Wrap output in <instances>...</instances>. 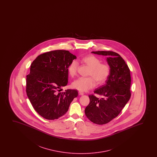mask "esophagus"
<instances>
[{"label":"esophagus","instance_id":"obj_1","mask_svg":"<svg viewBox=\"0 0 157 157\" xmlns=\"http://www.w3.org/2000/svg\"><path fill=\"white\" fill-rule=\"evenodd\" d=\"M79 94L80 95H83L84 94V93L82 92V91H79Z\"/></svg>","mask_w":157,"mask_h":157}]
</instances>
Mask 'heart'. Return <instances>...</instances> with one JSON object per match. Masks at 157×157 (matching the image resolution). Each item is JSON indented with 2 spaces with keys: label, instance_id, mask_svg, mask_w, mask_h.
Segmentation results:
<instances>
[{
  "label": "heart",
  "instance_id": "1",
  "mask_svg": "<svg viewBox=\"0 0 157 157\" xmlns=\"http://www.w3.org/2000/svg\"><path fill=\"white\" fill-rule=\"evenodd\" d=\"M81 62L90 67L88 77H80L72 82V87L80 91H86L95 86L96 82L99 85L105 82L109 77L110 68L109 65L101 63V60L94 55L84 57L81 59ZM78 64L73 60L68 67L69 75L73 77L77 72Z\"/></svg>",
  "mask_w": 157,
  "mask_h": 157
}]
</instances>
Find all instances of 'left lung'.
Here are the masks:
<instances>
[{"mask_svg": "<svg viewBox=\"0 0 157 157\" xmlns=\"http://www.w3.org/2000/svg\"><path fill=\"white\" fill-rule=\"evenodd\" d=\"M92 53L108 56L107 61L110 73L105 85L94 92L101 98L94 94L89 95L90 102L85 113L95 124H105L118 116L130 98V72L124 60L116 52L98 51Z\"/></svg>", "mask_w": 157, "mask_h": 157, "instance_id": "obj_1", "label": "left lung"}]
</instances>
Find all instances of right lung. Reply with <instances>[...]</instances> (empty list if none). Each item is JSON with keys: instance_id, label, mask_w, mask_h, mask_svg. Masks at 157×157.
<instances>
[{"instance_id": "obj_1", "label": "right lung", "mask_w": 157, "mask_h": 157, "mask_svg": "<svg viewBox=\"0 0 157 157\" xmlns=\"http://www.w3.org/2000/svg\"><path fill=\"white\" fill-rule=\"evenodd\" d=\"M75 55L67 50H54L37 56L26 78V93L33 107L43 118L53 120L69 109L78 91L59 92L68 82V67Z\"/></svg>"}]
</instances>
